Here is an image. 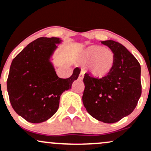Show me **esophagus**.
I'll list each match as a JSON object with an SVG mask.
<instances>
[{
    "label": "esophagus",
    "instance_id": "34e87169",
    "mask_svg": "<svg viewBox=\"0 0 151 151\" xmlns=\"http://www.w3.org/2000/svg\"><path fill=\"white\" fill-rule=\"evenodd\" d=\"M83 78H84V72H81L80 74V75H79L78 79L80 80H83Z\"/></svg>",
    "mask_w": 151,
    "mask_h": 151
}]
</instances>
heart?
Returning <instances> with one entry per match:
<instances>
[{
    "label": "heart",
    "instance_id": "heart-1",
    "mask_svg": "<svg viewBox=\"0 0 151 151\" xmlns=\"http://www.w3.org/2000/svg\"><path fill=\"white\" fill-rule=\"evenodd\" d=\"M82 61L90 64V71L96 78H104L110 74L115 63V55L110 49L101 45H90L82 51Z\"/></svg>",
    "mask_w": 151,
    "mask_h": 151
}]
</instances>
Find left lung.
I'll use <instances>...</instances> for the list:
<instances>
[{
	"mask_svg": "<svg viewBox=\"0 0 151 151\" xmlns=\"http://www.w3.org/2000/svg\"><path fill=\"white\" fill-rule=\"evenodd\" d=\"M101 43L114 52L115 63L104 78H95L85 73L82 102L93 118L112 124L135 109L142 93L141 67L135 57L119 42L106 40Z\"/></svg>",
	"mask_w": 151,
	"mask_h": 151,
	"instance_id": "1",
	"label": "left lung"
}]
</instances>
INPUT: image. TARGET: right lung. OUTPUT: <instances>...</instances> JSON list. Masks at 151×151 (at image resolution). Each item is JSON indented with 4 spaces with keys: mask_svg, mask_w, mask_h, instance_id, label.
Instances as JSON below:
<instances>
[{
    "mask_svg": "<svg viewBox=\"0 0 151 151\" xmlns=\"http://www.w3.org/2000/svg\"><path fill=\"white\" fill-rule=\"evenodd\" d=\"M62 42L58 37H40L30 42L13 59L7 90L13 109L31 123H41L58 109L61 95L71 89L80 69L75 68L67 79L58 77L52 55Z\"/></svg>",
    "mask_w": 151,
    "mask_h": 151,
    "instance_id": "1",
    "label": "right lung"
}]
</instances>
